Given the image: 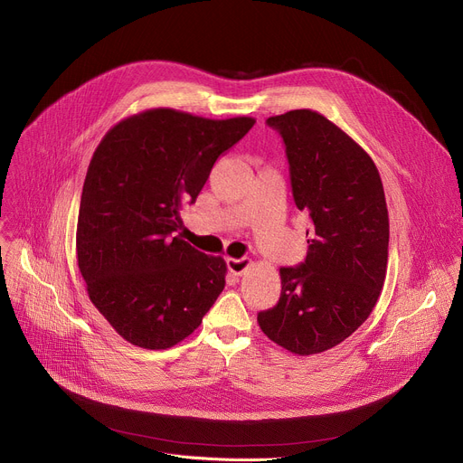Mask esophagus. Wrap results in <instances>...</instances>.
Returning a JSON list of instances; mask_svg holds the SVG:
<instances>
[{"label":"esophagus","mask_w":463,"mask_h":463,"mask_svg":"<svg viewBox=\"0 0 463 463\" xmlns=\"http://www.w3.org/2000/svg\"><path fill=\"white\" fill-rule=\"evenodd\" d=\"M249 264H250V262H249L247 259H227V268H229V271H231L232 275H236V277L243 275V273L247 271Z\"/></svg>","instance_id":"esophagus-1"}]
</instances>
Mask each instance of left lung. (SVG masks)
I'll list each match as a JSON object with an SVG mask.
<instances>
[{
  "label": "left lung",
  "instance_id": "1",
  "mask_svg": "<svg viewBox=\"0 0 463 463\" xmlns=\"http://www.w3.org/2000/svg\"><path fill=\"white\" fill-rule=\"evenodd\" d=\"M286 147L291 195L308 214L305 262L280 268V299L259 312L271 342L301 356L342 344L369 317L386 279L390 220L371 156L323 114L266 119Z\"/></svg>",
  "mask_w": 463,
  "mask_h": 463
}]
</instances>
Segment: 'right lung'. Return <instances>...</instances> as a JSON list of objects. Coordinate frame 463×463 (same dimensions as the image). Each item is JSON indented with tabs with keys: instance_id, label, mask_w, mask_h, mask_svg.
Listing matches in <instances>:
<instances>
[{
	"instance_id": "1",
	"label": "right lung",
	"mask_w": 463,
	"mask_h": 463,
	"mask_svg": "<svg viewBox=\"0 0 463 463\" xmlns=\"http://www.w3.org/2000/svg\"><path fill=\"white\" fill-rule=\"evenodd\" d=\"M253 118L208 119L151 109L103 137L82 184L77 264L112 328L142 349H167L201 325L225 288L227 264L175 232L220 155Z\"/></svg>"
}]
</instances>
